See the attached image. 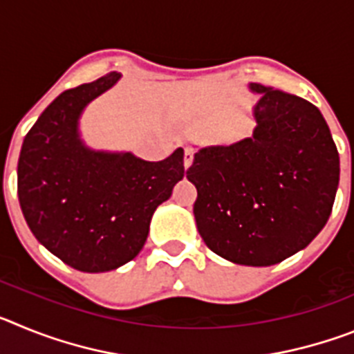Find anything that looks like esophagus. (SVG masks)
Returning a JSON list of instances; mask_svg holds the SVG:
<instances>
[{
  "instance_id": "esophagus-1",
  "label": "esophagus",
  "mask_w": 354,
  "mask_h": 354,
  "mask_svg": "<svg viewBox=\"0 0 354 354\" xmlns=\"http://www.w3.org/2000/svg\"><path fill=\"white\" fill-rule=\"evenodd\" d=\"M193 158H195V152L192 149L184 150V168H189L193 165Z\"/></svg>"
}]
</instances>
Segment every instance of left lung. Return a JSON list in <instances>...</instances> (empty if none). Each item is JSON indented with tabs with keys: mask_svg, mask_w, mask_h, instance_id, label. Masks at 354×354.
Instances as JSON below:
<instances>
[{
	"mask_svg": "<svg viewBox=\"0 0 354 354\" xmlns=\"http://www.w3.org/2000/svg\"><path fill=\"white\" fill-rule=\"evenodd\" d=\"M261 93L252 138L200 149L186 171L196 187V228L220 257L273 266L326 225L340 177L330 127L312 102L250 83Z\"/></svg>",
	"mask_w": 354,
	"mask_h": 354,
	"instance_id": "obj_1",
	"label": "left lung"
}]
</instances>
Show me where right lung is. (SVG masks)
Returning <instances> with one entry per match:
<instances>
[{"instance_id": "right-lung-1", "label": "right lung", "mask_w": 354, "mask_h": 354, "mask_svg": "<svg viewBox=\"0 0 354 354\" xmlns=\"http://www.w3.org/2000/svg\"><path fill=\"white\" fill-rule=\"evenodd\" d=\"M120 80L118 72L65 90L23 142L17 195L24 220L53 255L84 273L133 261L152 214L184 177V150L152 162L131 152L92 150L80 138L84 106Z\"/></svg>"}]
</instances>
